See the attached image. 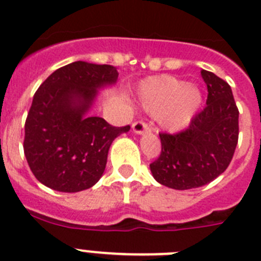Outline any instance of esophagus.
<instances>
[{"label": "esophagus", "instance_id": "esophagus-1", "mask_svg": "<svg viewBox=\"0 0 261 261\" xmlns=\"http://www.w3.org/2000/svg\"><path fill=\"white\" fill-rule=\"evenodd\" d=\"M133 128V132L137 133V135H141V133L146 132V130H150V126H149V124L146 123V121H144V120H138V121H135L132 125Z\"/></svg>", "mask_w": 261, "mask_h": 261}]
</instances>
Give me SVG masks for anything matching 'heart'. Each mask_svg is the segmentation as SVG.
I'll use <instances>...</instances> for the list:
<instances>
[{
  "mask_svg": "<svg viewBox=\"0 0 261 261\" xmlns=\"http://www.w3.org/2000/svg\"><path fill=\"white\" fill-rule=\"evenodd\" d=\"M138 98L146 110L156 112L159 125L171 132L190 124L202 99L197 87L171 75L145 80L138 86Z\"/></svg>",
  "mask_w": 261,
  "mask_h": 261,
  "instance_id": "1",
  "label": "heart"
}]
</instances>
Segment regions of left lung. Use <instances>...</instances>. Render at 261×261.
<instances>
[{"instance_id":"left-lung-1","label":"left lung","mask_w":261,"mask_h":261,"mask_svg":"<svg viewBox=\"0 0 261 261\" xmlns=\"http://www.w3.org/2000/svg\"><path fill=\"white\" fill-rule=\"evenodd\" d=\"M208 98L184 130L159 133L162 150L150 163L155 180L174 190L211 183L229 167L238 144L239 111L230 85L201 70Z\"/></svg>"}]
</instances>
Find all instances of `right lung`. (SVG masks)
<instances>
[{
	"instance_id": "add662e5",
	"label": "right lung",
	"mask_w": 261,
	"mask_h": 261,
	"mask_svg": "<svg viewBox=\"0 0 261 261\" xmlns=\"http://www.w3.org/2000/svg\"><path fill=\"white\" fill-rule=\"evenodd\" d=\"M117 75L114 66L75 61L39 86L24 124L23 150L40 183L60 192H80L100 179L111 144L130 125L114 126L85 114L96 90L115 84Z\"/></svg>"
}]
</instances>
